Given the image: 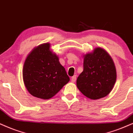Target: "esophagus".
<instances>
[{"label": "esophagus", "mask_w": 133, "mask_h": 133, "mask_svg": "<svg viewBox=\"0 0 133 133\" xmlns=\"http://www.w3.org/2000/svg\"><path fill=\"white\" fill-rule=\"evenodd\" d=\"M76 75H75V76H73V77H71V81L72 83H75V82L76 81Z\"/></svg>", "instance_id": "34e87169"}]
</instances>
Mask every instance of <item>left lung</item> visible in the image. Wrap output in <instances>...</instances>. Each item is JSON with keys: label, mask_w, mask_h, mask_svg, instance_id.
Listing matches in <instances>:
<instances>
[{"label": "left lung", "mask_w": 133, "mask_h": 133, "mask_svg": "<svg viewBox=\"0 0 133 133\" xmlns=\"http://www.w3.org/2000/svg\"><path fill=\"white\" fill-rule=\"evenodd\" d=\"M83 68L76 80L79 91L93 100L107 96L117 79L115 66L109 54L101 47L95 49L84 55Z\"/></svg>", "instance_id": "left-lung-1"}]
</instances>
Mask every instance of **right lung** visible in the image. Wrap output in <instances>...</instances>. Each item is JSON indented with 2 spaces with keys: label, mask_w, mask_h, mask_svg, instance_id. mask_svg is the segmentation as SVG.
I'll list each match as a JSON object with an SVG mask.
<instances>
[{
  "label": "right lung",
  "mask_w": 133,
  "mask_h": 133,
  "mask_svg": "<svg viewBox=\"0 0 133 133\" xmlns=\"http://www.w3.org/2000/svg\"><path fill=\"white\" fill-rule=\"evenodd\" d=\"M23 78L29 92L42 99H50L70 81L49 43L39 45L29 54L24 63Z\"/></svg>",
  "instance_id": "1"
}]
</instances>
